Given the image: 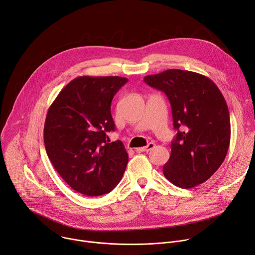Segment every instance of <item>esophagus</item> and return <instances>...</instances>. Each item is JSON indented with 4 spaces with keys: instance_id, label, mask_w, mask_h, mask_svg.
Returning a JSON list of instances; mask_svg holds the SVG:
<instances>
[{
    "instance_id": "obj_1",
    "label": "esophagus",
    "mask_w": 255,
    "mask_h": 255,
    "mask_svg": "<svg viewBox=\"0 0 255 255\" xmlns=\"http://www.w3.org/2000/svg\"><path fill=\"white\" fill-rule=\"evenodd\" d=\"M155 147V144L153 142H150L146 147H141V148H136L135 151L136 152H148L151 149H153Z\"/></svg>"
}]
</instances>
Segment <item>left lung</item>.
<instances>
[{"label": "left lung", "instance_id": "obj_1", "mask_svg": "<svg viewBox=\"0 0 255 255\" xmlns=\"http://www.w3.org/2000/svg\"><path fill=\"white\" fill-rule=\"evenodd\" d=\"M144 82L165 93L178 129L164 177L183 189L204 183L220 168L230 146V114L222 92L207 76L181 69L147 75Z\"/></svg>", "mask_w": 255, "mask_h": 255}]
</instances>
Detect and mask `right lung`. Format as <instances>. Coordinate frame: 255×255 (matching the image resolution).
<instances>
[{
    "instance_id": "add662e5",
    "label": "right lung",
    "mask_w": 255,
    "mask_h": 255,
    "mask_svg": "<svg viewBox=\"0 0 255 255\" xmlns=\"http://www.w3.org/2000/svg\"><path fill=\"white\" fill-rule=\"evenodd\" d=\"M128 80L122 76H78L50 106L44 142L60 177L86 196L109 193L126 170L128 155L122 141L110 142L114 130L111 101Z\"/></svg>"
}]
</instances>
